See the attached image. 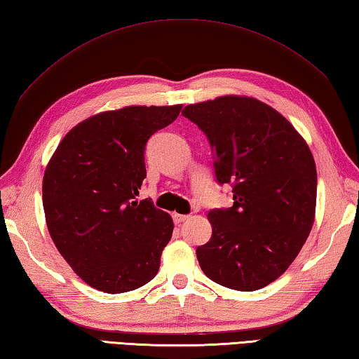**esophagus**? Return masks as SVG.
<instances>
[{
  "label": "esophagus",
  "mask_w": 359,
  "mask_h": 359,
  "mask_svg": "<svg viewBox=\"0 0 359 359\" xmlns=\"http://www.w3.org/2000/svg\"><path fill=\"white\" fill-rule=\"evenodd\" d=\"M187 219H189V215H184V214H177V212L173 214V222L177 223V225H180V223H182V222L187 220Z\"/></svg>",
  "instance_id": "34e87169"
}]
</instances>
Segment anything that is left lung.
<instances>
[{"label":"left lung","instance_id":"1","mask_svg":"<svg viewBox=\"0 0 359 359\" xmlns=\"http://www.w3.org/2000/svg\"><path fill=\"white\" fill-rule=\"evenodd\" d=\"M206 134L215 177L233 206L208 214L212 236L197 248L209 280L236 290L266 287L286 272L314 225L316 162L292 123L262 101L225 95L184 107Z\"/></svg>","mask_w":359,"mask_h":359}]
</instances>
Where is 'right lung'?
I'll return each mask as SVG.
<instances>
[{
  "label": "right lung",
  "instance_id": "right-lung-1",
  "mask_svg": "<svg viewBox=\"0 0 359 359\" xmlns=\"http://www.w3.org/2000/svg\"><path fill=\"white\" fill-rule=\"evenodd\" d=\"M182 104L126 106L73 126L45 168L46 226L57 252L86 285L130 292L156 276L173 220L150 198L137 200L151 134Z\"/></svg>",
  "mask_w": 359,
  "mask_h": 359
}]
</instances>
